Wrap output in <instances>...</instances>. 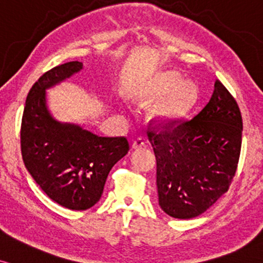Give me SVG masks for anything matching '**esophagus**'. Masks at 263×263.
<instances>
[{
  "label": "esophagus",
  "mask_w": 263,
  "mask_h": 263,
  "mask_svg": "<svg viewBox=\"0 0 263 263\" xmlns=\"http://www.w3.org/2000/svg\"><path fill=\"white\" fill-rule=\"evenodd\" d=\"M143 145H145V140L143 137H137L136 140L134 141V143H132V148H135V149H137V148H142Z\"/></svg>",
  "instance_id": "1"
}]
</instances>
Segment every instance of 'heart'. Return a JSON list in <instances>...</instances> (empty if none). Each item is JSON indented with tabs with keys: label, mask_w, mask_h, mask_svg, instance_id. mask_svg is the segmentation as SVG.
<instances>
[{
	"label": "heart",
	"mask_w": 263,
	"mask_h": 263,
	"mask_svg": "<svg viewBox=\"0 0 263 263\" xmlns=\"http://www.w3.org/2000/svg\"><path fill=\"white\" fill-rule=\"evenodd\" d=\"M182 77L175 72L160 76L145 93L148 99L164 97L153 109L157 118L175 120L187 114L197 101V87L192 82H181Z\"/></svg>",
	"instance_id": "1"
}]
</instances>
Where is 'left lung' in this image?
I'll return each instance as SVG.
<instances>
[{
    "mask_svg": "<svg viewBox=\"0 0 263 263\" xmlns=\"http://www.w3.org/2000/svg\"><path fill=\"white\" fill-rule=\"evenodd\" d=\"M147 135L157 159L158 201L170 217L200 216L228 191L238 169L242 119L222 82L195 118L152 121Z\"/></svg>",
    "mask_w": 263,
    "mask_h": 263,
    "instance_id": "left-lung-1",
    "label": "left lung"
}]
</instances>
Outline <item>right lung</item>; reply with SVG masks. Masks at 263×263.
I'll list each match as a JSON object with an SVG mask.
<instances>
[{
	"label": "right lung",
	"instance_id": "obj_1",
	"mask_svg": "<svg viewBox=\"0 0 263 263\" xmlns=\"http://www.w3.org/2000/svg\"><path fill=\"white\" fill-rule=\"evenodd\" d=\"M82 66L66 62L41 76L28 93L21 125L25 167L52 201L72 211L88 210L100 200L110 170L129 149L126 137H99L50 115L45 90Z\"/></svg>",
	"mask_w": 263,
	"mask_h": 263
}]
</instances>
